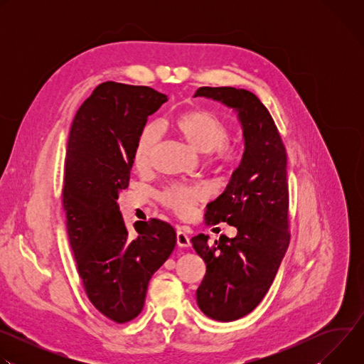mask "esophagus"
<instances>
[{
	"mask_svg": "<svg viewBox=\"0 0 364 364\" xmlns=\"http://www.w3.org/2000/svg\"><path fill=\"white\" fill-rule=\"evenodd\" d=\"M177 245L180 247H188L191 243H190V237L187 236V233L184 230H178L177 232Z\"/></svg>",
	"mask_w": 364,
	"mask_h": 364,
	"instance_id": "esophagus-1",
	"label": "esophagus"
}]
</instances>
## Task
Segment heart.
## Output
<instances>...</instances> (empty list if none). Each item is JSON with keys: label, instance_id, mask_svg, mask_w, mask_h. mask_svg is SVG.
<instances>
[{"label": "heart", "instance_id": "1", "mask_svg": "<svg viewBox=\"0 0 364 364\" xmlns=\"http://www.w3.org/2000/svg\"><path fill=\"white\" fill-rule=\"evenodd\" d=\"M173 128L196 151L210 152V161L219 168L230 170L239 163V151L228 142L232 132L230 127L218 114L203 108L190 109L174 118ZM160 136L159 125L148 124L144 127L134 149V161L138 168H146L152 164ZM207 196L209 190L203 186L174 184L161 193L160 201L176 215L186 218Z\"/></svg>", "mask_w": 364, "mask_h": 364}]
</instances>
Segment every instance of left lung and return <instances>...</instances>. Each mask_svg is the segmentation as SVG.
<instances>
[{"label":"left lung","mask_w":364,"mask_h":364,"mask_svg":"<svg viewBox=\"0 0 364 364\" xmlns=\"http://www.w3.org/2000/svg\"><path fill=\"white\" fill-rule=\"evenodd\" d=\"M196 96L236 109L245 139L239 167L204 215L207 226L225 222L237 235H223L213 245L203 233L191 239L207 267L197 305L207 317L228 323L247 316L264 299L289 245L287 151L269 111L252 92L203 86Z\"/></svg>","instance_id":"obj_1"}]
</instances>
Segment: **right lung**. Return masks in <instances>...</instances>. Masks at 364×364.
<instances>
[{"label":"right lung","instance_id":"add662e5","mask_svg":"<svg viewBox=\"0 0 364 364\" xmlns=\"http://www.w3.org/2000/svg\"><path fill=\"white\" fill-rule=\"evenodd\" d=\"M167 96L148 86L100 83L82 103L69 134L62 204L85 292L109 320L124 324L144 308L155 271L177 242L167 222H124L117 203L129 184L136 139Z\"/></svg>","mask_w":364,"mask_h":364}]
</instances>
